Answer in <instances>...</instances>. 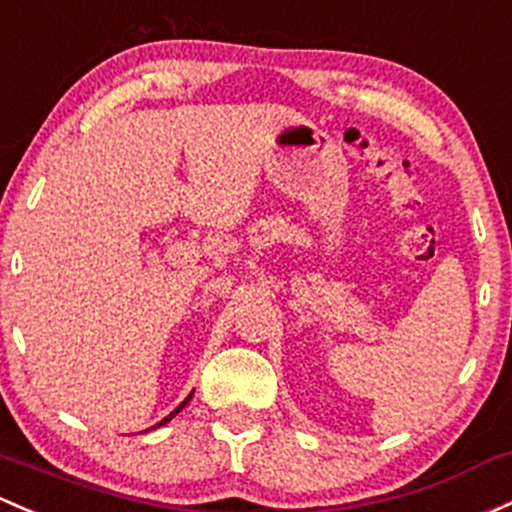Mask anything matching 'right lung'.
Wrapping results in <instances>:
<instances>
[{"mask_svg":"<svg viewBox=\"0 0 512 512\" xmlns=\"http://www.w3.org/2000/svg\"><path fill=\"white\" fill-rule=\"evenodd\" d=\"M188 400H191V395H188V397H186V400H184V402H181V405H179V407H176V410L169 414V417H164V419H161V422L157 424V427H161V424H166V422H169V419H171V417H176V414H179V412H181V410H184V407L188 405Z\"/></svg>","mask_w":512,"mask_h":512,"instance_id":"right-lung-1","label":"right lung"}]
</instances>
